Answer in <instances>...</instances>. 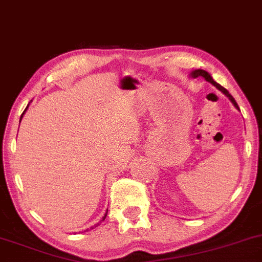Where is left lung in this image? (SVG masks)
<instances>
[{
	"instance_id": "8db88e82",
	"label": "left lung",
	"mask_w": 262,
	"mask_h": 262,
	"mask_svg": "<svg viewBox=\"0 0 262 262\" xmlns=\"http://www.w3.org/2000/svg\"><path fill=\"white\" fill-rule=\"evenodd\" d=\"M190 77H193V78L203 77V78H205V80H207V81H209V83L212 84L213 86H216L217 89H219L220 91H222V93L225 94V95H226L227 97H228L229 100L232 101V103H233V105H234L235 108H238V110H239V107H238V103L235 102V100L233 99V96L231 95V94L228 93V90L225 89V88H223V86H221V85H220L219 83H216V81L212 79V77H211V75H210L209 73H207L206 71H204V69H195V71H193V72H191V73H190Z\"/></svg>"
}]
</instances>
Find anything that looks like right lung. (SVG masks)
I'll list each match as a JSON object with an SVG mask.
<instances>
[{
    "instance_id": "right-lung-1",
    "label": "right lung",
    "mask_w": 262,
    "mask_h": 262,
    "mask_svg": "<svg viewBox=\"0 0 262 262\" xmlns=\"http://www.w3.org/2000/svg\"><path fill=\"white\" fill-rule=\"evenodd\" d=\"M27 108H28V107H27ZM27 108H25V110H27ZM25 110H24V112H25ZM24 112H23V113H21V116H20V119H21V118H23V115H24ZM106 216H107V212L105 213V216H103V217H102V220H101V221H103V220H105V219H106ZM101 221H100V222H101ZM97 225H100V223H96V225H95V226H94V227H96ZM91 228H93V227H91ZM86 231H88V229H86Z\"/></svg>"
}]
</instances>
